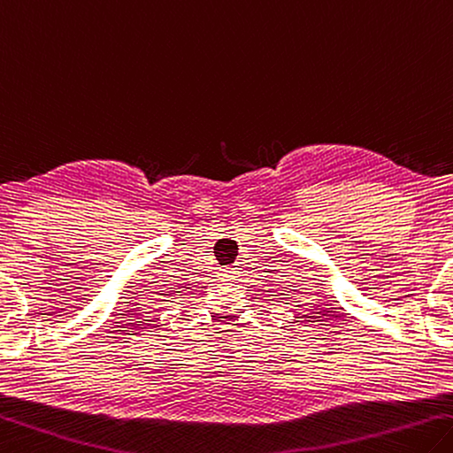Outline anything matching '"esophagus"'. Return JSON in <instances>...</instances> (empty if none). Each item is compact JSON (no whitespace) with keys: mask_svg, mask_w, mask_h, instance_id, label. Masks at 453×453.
I'll use <instances>...</instances> for the list:
<instances>
[{"mask_svg":"<svg viewBox=\"0 0 453 453\" xmlns=\"http://www.w3.org/2000/svg\"><path fill=\"white\" fill-rule=\"evenodd\" d=\"M237 269H240V267H227V269H226V275H227V277H235L237 273H240V271H237Z\"/></svg>","mask_w":453,"mask_h":453,"instance_id":"obj_1","label":"esophagus"}]
</instances>
